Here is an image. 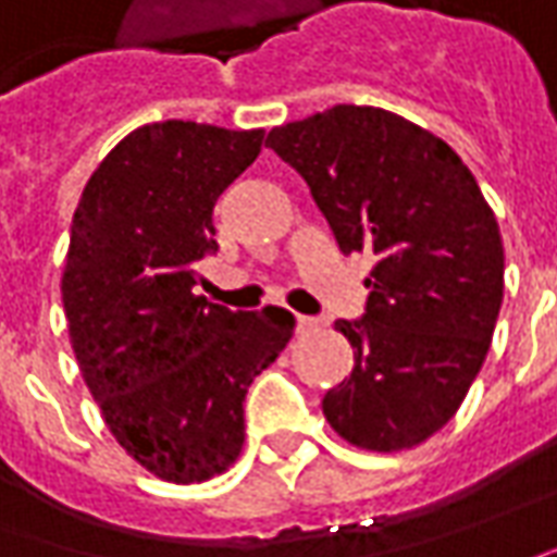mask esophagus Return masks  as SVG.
I'll list each match as a JSON object with an SVG mask.
<instances>
[{
    "mask_svg": "<svg viewBox=\"0 0 557 557\" xmlns=\"http://www.w3.org/2000/svg\"><path fill=\"white\" fill-rule=\"evenodd\" d=\"M323 326V320L320 317H305V313H298V332H313V329Z\"/></svg>",
    "mask_w": 557,
    "mask_h": 557,
    "instance_id": "34e87169",
    "label": "esophagus"
}]
</instances>
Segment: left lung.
Segmentation results:
<instances>
[{"mask_svg": "<svg viewBox=\"0 0 557 557\" xmlns=\"http://www.w3.org/2000/svg\"><path fill=\"white\" fill-rule=\"evenodd\" d=\"M308 183L342 252H372L354 372L323 396L350 445L403 451L451 421L487 357L503 305L497 219L457 151L374 106H332L268 139Z\"/></svg>", "mask_w": 557, "mask_h": 557, "instance_id": "left-lung-1", "label": "left lung"}]
</instances>
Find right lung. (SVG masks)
I'll return each mask as SVG.
<instances>
[{
	"label": "right lung",
	"mask_w": 557,
	"mask_h": 557,
	"mask_svg": "<svg viewBox=\"0 0 557 557\" xmlns=\"http://www.w3.org/2000/svg\"><path fill=\"white\" fill-rule=\"evenodd\" d=\"M262 139L195 121L136 127L72 215L63 310L82 377L121 448L176 485L237 460L249 384L293 338L286 308L247 313L195 293L198 262L219 249L215 200Z\"/></svg>",
	"instance_id": "add662e5"
}]
</instances>
